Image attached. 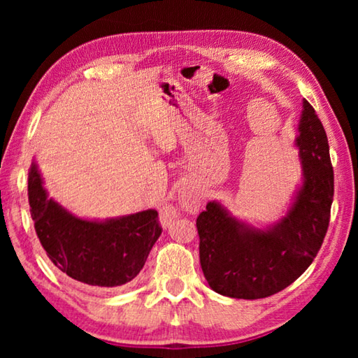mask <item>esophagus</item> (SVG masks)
<instances>
[{
	"instance_id": "34e87169",
	"label": "esophagus",
	"mask_w": 358,
	"mask_h": 358,
	"mask_svg": "<svg viewBox=\"0 0 358 358\" xmlns=\"http://www.w3.org/2000/svg\"><path fill=\"white\" fill-rule=\"evenodd\" d=\"M178 203L180 208L183 211H187V213H196V211L201 208L202 205V196L197 189H194L191 186H185L183 189L180 191L178 196ZM177 217V210L173 207H166L161 210V221L162 224H169L172 222V220Z\"/></svg>"
}]
</instances>
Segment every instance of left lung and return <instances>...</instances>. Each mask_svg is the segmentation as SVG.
Listing matches in <instances>:
<instances>
[{"label": "left lung", "instance_id": "1", "mask_svg": "<svg viewBox=\"0 0 358 358\" xmlns=\"http://www.w3.org/2000/svg\"><path fill=\"white\" fill-rule=\"evenodd\" d=\"M299 132L303 185L281 221L256 229L217 202L197 216L202 271L215 292L265 299L290 286L317 256L330 222L333 167L325 129L306 99Z\"/></svg>", "mask_w": 358, "mask_h": 358}]
</instances>
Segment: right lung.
Returning <instances> with one entry per match:
<instances>
[{
	"instance_id": "1",
	"label": "right lung",
	"mask_w": 358,
	"mask_h": 358,
	"mask_svg": "<svg viewBox=\"0 0 358 358\" xmlns=\"http://www.w3.org/2000/svg\"><path fill=\"white\" fill-rule=\"evenodd\" d=\"M28 201L48 259L76 281L117 287L134 280L162 232L156 210L107 221L80 220L47 197L38 166L28 173Z\"/></svg>"
}]
</instances>
